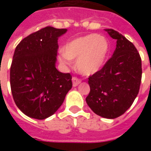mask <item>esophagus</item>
<instances>
[{
    "label": "esophagus",
    "instance_id": "esophagus-1",
    "mask_svg": "<svg viewBox=\"0 0 151 151\" xmlns=\"http://www.w3.org/2000/svg\"><path fill=\"white\" fill-rule=\"evenodd\" d=\"M72 81H73V86L76 87V86H78V85L81 82V80L79 79V78H76V77H73V78H72Z\"/></svg>",
    "mask_w": 151,
    "mask_h": 151
}]
</instances>
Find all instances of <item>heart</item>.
<instances>
[{
  "instance_id": "1",
  "label": "heart",
  "mask_w": 151,
  "mask_h": 151,
  "mask_svg": "<svg viewBox=\"0 0 151 151\" xmlns=\"http://www.w3.org/2000/svg\"><path fill=\"white\" fill-rule=\"evenodd\" d=\"M109 51L107 40L98 34L74 39L64 46L63 53L59 57L63 65L70 63L69 59H76V66L79 72L91 75L99 70Z\"/></svg>"
}]
</instances>
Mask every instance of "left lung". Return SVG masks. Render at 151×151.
Listing matches in <instances>:
<instances>
[{
  "instance_id": "1",
  "label": "left lung",
  "mask_w": 151,
  "mask_h": 151,
  "mask_svg": "<svg viewBox=\"0 0 151 151\" xmlns=\"http://www.w3.org/2000/svg\"><path fill=\"white\" fill-rule=\"evenodd\" d=\"M117 40L112 57L103 68L88 78L90 92L86 103L101 117L114 119L133 103L140 87L142 63L139 53L131 41L113 29H105Z\"/></svg>"
}]
</instances>
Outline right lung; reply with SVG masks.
Here are the masks:
<instances>
[{
  "mask_svg": "<svg viewBox=\"0 0 151 151\" xmlns=\"http://www.w3.org/2000/svg\"><path fill=\"white\" fill-rule=\"evenodd\" d=\"M66 29L46 27L16 46L10 69L12 94L18 108L32 118L50 117L72 88V76L55 68L58 37Z\"/></svg>",
  "mask_w": 151,
  "mask_h": 151,
  "instance_id": "right-lung-1",
  "label": "right lung"
}]
</instances>
